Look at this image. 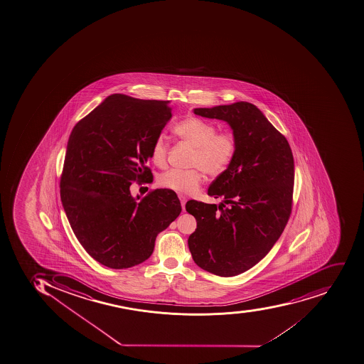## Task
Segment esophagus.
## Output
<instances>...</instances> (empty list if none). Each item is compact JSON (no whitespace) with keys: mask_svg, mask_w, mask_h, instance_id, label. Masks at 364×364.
<instances>
[{"mask_svg":"<svg viewBox=\"0 0 364 364\" xmlns=\"http://www.w3.org/2000/svg\"><path fill=\"white\" fill-rule=\"evenodd\" d=\"M179 200H181V208L183 210H185V204H186V196H183V195H179Z\"/></svg>","mask_w":364,"mask_h":364,"instance_id":"obj_1","label":"esophagus"}]
</instances>
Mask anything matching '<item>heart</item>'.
Returning a JSON list of instances; mask_svg holds the SVG:
<instances>
[{"instance_id":"obj_1","label":"heart","mask_w":364,"mask_h":364,"mask_svg":"<svg viewBox=\"0 0 364 364\" xmlns=\"http://www.w3.org/2000/svg\"><path fill=\"white\" fill-rule=\"evenodd\" d=\"M173 132L194 147L191 169H171L161 173L159 186L179 194H194L205 179L225 173L238 152V139L231 130L217 132V126L198 117L189 116L173 126ZM169 144L164 134L155 137L151 146V159L156 166L166 164Z\"/></svg>"}]
</instances>
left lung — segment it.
<instances>
[{"label":"left lung","mask_w":364,"mask_h":364,"mask_svg":"<svg viewBox=\"0 0 364 364\" xmlns=\"http://www.w3.org/2000/svg\"><path fill=\"white\" fill-rule=\"evenodd\" d=\"M194 113L228 122L238 139V152L208 189L223 203H186L198 223L188 238L189 251L210 274L237 276L270 252L287 225L293 206V153L285 136L252 103L198 107Z\"/></svg>","instance_id":"left-lung-1"}]
</instances>
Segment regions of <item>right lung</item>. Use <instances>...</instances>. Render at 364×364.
Instances as JSON below:
<instances>
[{"label": "right lung", "instance_id": "right-lung-1", "mask_svg": "<svg viewBox=\"0 0 364 364\" xmlns=\"http://www.w3.org/2000/svg\"><path fill=\"white\" fill-rule=\"evenodd\" d=\"M171 117L169 101L112 94L71 132L61 202L85 251L107 268L144 262L159 232L181 215L171 191L155 189L141 200L129 191L133 181H151V146Z\"/></svg>", "mask_w": 364, "mask_h": 364}]
</instances>
